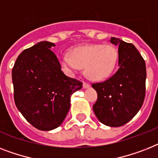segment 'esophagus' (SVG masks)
I'll return each mask as SVG.
<instances>
[{"mask_svg":"<svg viewBox=\"0 0 158 158\" xmlns=\"http://www.w3.org/2000/svg\"><path fill=\"white\" fill-rule=\"evenodd\" d=\"M90 87V84L88 83H86V82H83V88H88Z\"/></svg>","mask_w":158,"mask_h":158,"instance_id":"esophagus-1","label":"esophagus"}]
</instances>
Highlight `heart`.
Here are the masks:
<instances>
[{
	"label": "heart",
	"mask_w": 158,
	"mask_h": 158,
	"mask_svg": "<svg viewBox=\"0 0 158 158\" xmlns=\"http://www.w3.org/2000/svg\"><path fill=\"white\" fill-rule=\"evenodd\" d=\"M69 54L70 56L59 57L64 70L74 74L80 67H84L85 75L96 81L112 75L118 61V49L112 44H92L77 46L70 49Z\"/></svg>",
	"instance_id": "obj_1"
}]
</instances>
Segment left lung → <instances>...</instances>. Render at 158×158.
I'll return each mask as SVG.
<instances>
[{"label":"left lung","instance_id":"left-lung-1","mask_svg":"<svg viewBox=\"0 0 158 158\" xmlns=\"http://www.w3.org/2000/svg\"><path fill=\"white\" fill-rule=\"evenodd\" d=\"M118 45V70L110 79L92 83L97 101L92 108L101 123L121 127L130 121L141 108L145 97V61L131 43L111 37Z\"/></svg>","mask_w":158,"mask_h":158}]
</instances>
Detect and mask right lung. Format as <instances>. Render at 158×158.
Masks as SVG:
<instances>
[{
    "label": "right lung",
    "mask_w": 158,
    "mask_h": 158,
    "mask_svg": "<svg viewBox=\"0 0 158 158\" xmlns=\"http://www.w3.org/2000/svg\"><path fill=\"white\" fill-rule=\"evenodd\" d=\"M53 43L41 41L19 54L12 70L14 98L27 121L41 131L62 123L70 110V97L83 83L61 71Z\"/></svg>",
    "instance_id": "obj_1"
}]
</instances>
